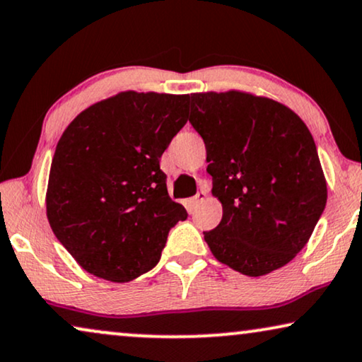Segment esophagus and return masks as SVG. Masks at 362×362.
Returning a JSON list of instances; mask_svg holds the SVG:
<instances>
[{
	"mask_svg": "<svg viewBox=\"0 0 362 362\" xmlns=\"http://www.w3.org/2000/svg\"><path fill=\"white\" fill-rule=\"evenodd\" d=\"M206 197H207V192H206V191H199L194 197H192V204H194V206H199L201 202H204Z\"/></svg>",
	"mask_w": 362,
	"mask_h": 362,
	"instance_id": "obj_1",
	"label": "esophagus"
}]
</instances>
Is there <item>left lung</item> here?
<instances>
[{"label":"left lung","mask_w":362,"mask_h":362,"mask_svg":"<svg viewBox=\"0 0 362 362\" xmlns=\"http://www.w3.org/2000/svg\"><path fill=\"white\" fill-rule=\"evenodd\" d=\"M222 219L204 232L221 264L262 276L293 260L323 214L328 187L313 136L284 103L249 92L191 93Z\"/></svg>","instance_id":"8db88e82"}]
</instances>
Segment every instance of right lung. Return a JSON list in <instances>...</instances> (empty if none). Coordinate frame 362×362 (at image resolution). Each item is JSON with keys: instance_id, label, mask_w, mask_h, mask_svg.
I'll return each instance as SVG.
<instances>
[{"instance_id": "obj_1", "label": "right lung", "mask_w": 362, "mask_h": 362, "mask_svg": "<svg viewBox=\"0 0 362 362\" xmlns=\"http://www.w3.org/2000/svg\"><path fill=\"white\" fill-rule=\"evenodd\" d=\"M189 95L125 90L64 130L46 192L51 229L78 265L125 284L158 264L187 212L168 194L160 158L186 125Z\"/></svg>"}]
</instances>
